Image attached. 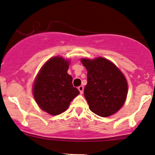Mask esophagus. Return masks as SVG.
Wrapping results in <instances>:
<instances>
[{"label":"esophagus","mask_w":155,"mask_h":155,"mask_svg":"<svg viewBox=\"0 0 155 155\" xmlns=\"http://www.w3.org/2000/svg\"><path fill=\"white\" fill-rule=\"evenodd\" d=\"M78 89H79V92H80V94H82L83 93V91H84V87H83L82 85H80L79 87H78Z\"/></svg>","instance_id":"esophagus-1"}]
</instances>
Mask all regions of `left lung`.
Returning <instances> with one entry per match:
<instances>
[{"label":"left lung","mask_w":155,"mask_h":155,"mask_svg":"<svg viewBox=\"0 0 155 155\" xmlns=\"http://www.w3.org/2000/svg\"><path fill=\"white\" fill-rule=\"evenodd\" d=\"M87 71L84 95L91 110L102 117L114 114L124 105L128 83L114 63L102 57L82 58Z\"/></svg>","instance_id":"obj_1"}]
</instances>
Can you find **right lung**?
Returning a JSON list of instances; mask_svg holds the SVG:
<instances>
[{
	"label": "right lung",
	"mask_w": 155,
	"mask_h": 155,
	"mask_svg": "<svg viewBox=\"0 0 155 155\" xmlns=\"http://www.w3.org/2000/svg\"><path fill=\"white\" fill-rule=\"evenodd\" d=\"M70 61L55 56L41 68L34 82V98L41 110L58 115L68 109L79 91L73 86V78L68 73Z\"/></svg>",
	"instance_id": "obj_1"
}]
</instances>
